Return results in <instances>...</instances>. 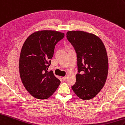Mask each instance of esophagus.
Masks as SVG:
<instances>
[{
  "mask_svg": "<svg viewBox=\"0 0 125 125\" xmlns=\"http://www.w3.org/2000/svg\"><path fill=\"white\" fill-rule=\"evenodd\" d=\"M66 78H67V77H66V76L63 77H62V79L63 81H65L66 80Z\"/></svg>",
  "mask_w": 125,
  "mask_h": 125,
  "instance_id": "obj_1",
  "label": "esophagus"
}]
</instances>
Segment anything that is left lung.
<instances>
[{
	"mask_svg": "<svg viewBox=\"0 0 125 125\" xmlns=\"http://www.w3.org/2000/svg\"><path fill=\"white\" fill-rule=\"evenodd\" d=\"M68 41L77 54L78 73L71 87L83 100L94 98L102 89L108 73V59L105 46L100 38L82 31L66 33Z\"/></svg>",
	"mask_w": 125,
	"mask_h": 125,
	"instance_id": "left-lung-1",
	"label": "left lung"
}]
</instances>
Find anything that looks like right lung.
<instances>
[{
  "label": "right lung",
  "instance_id": "1",
  "mask_svg": "<svg viewBox=\"0 0 125 125\" xmlns=\"http://www.w3.org/2000/svg\"><path fill=\"white\" fill-rule=\"evenodd\" d=\"M64 33L52 30L39 31L31 34L23 43L19 61L22 82L29 93L38 99H47L61 83L52 71L51 65L55 46Z\"/></svg>",
  "mask_w": 125,
  "mask_h": 125
}]
</instances>
